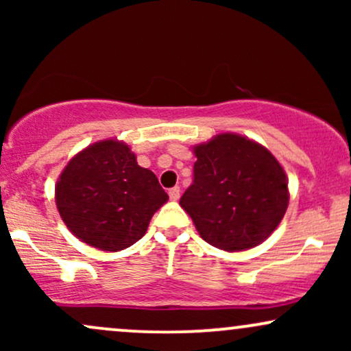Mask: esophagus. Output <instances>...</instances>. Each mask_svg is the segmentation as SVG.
Masks as SVG:
<instances>
[{"label":"esophagus","instance_id":"1","mask_svg":"<svg viewBox=\"0 0 351 351\" xmlns=\"http://www.w3.org/2000/svg\"><path fill=\"white\" fill-rule=\"evenodd\" d=\"M180 186H173L168 189V195H170V199L171 201H178L180 199Z\"/></svg>","mask_w":351,"mask_h":351}]
</instances>
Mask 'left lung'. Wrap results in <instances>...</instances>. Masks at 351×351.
Segmentation results:
<instances>
[{
    "instance_id": "left-lung-1",
    "label": "left lung",
    "mask_w": 351,
    "mask_h": 351,
    "mask_svg": "<svg viewBox=\"0 0 351 351\" xmlns=\"http://www.w3.org/2000/svg\"><path fill=\"white\" fill-rule=\"evenodd\" d=\"M193 183L180 204L199 236L223 251L261 244L289 204L287 176L267 148L234 134L195 147Z\"/></svg>"
}]
</instances>
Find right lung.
<instances>
[{
	"label": "right lung",
	"mask_w": 351,
	"mask_h": 351,
	"mask_svg": "<svg viewBox=\"0 0 351 351\" xmlns=\"http://www.w3.org/2000/svg\"><path fill=\"white\" fill-rule=\"evenodd\" d=\"M167 199L155 173L140 167L128 145L115 140L75 155L56 184V204L66 226L102 251H120L142 239Z\"/></svg>",
	"instance_id": "add662e5"
}]
</instances>
